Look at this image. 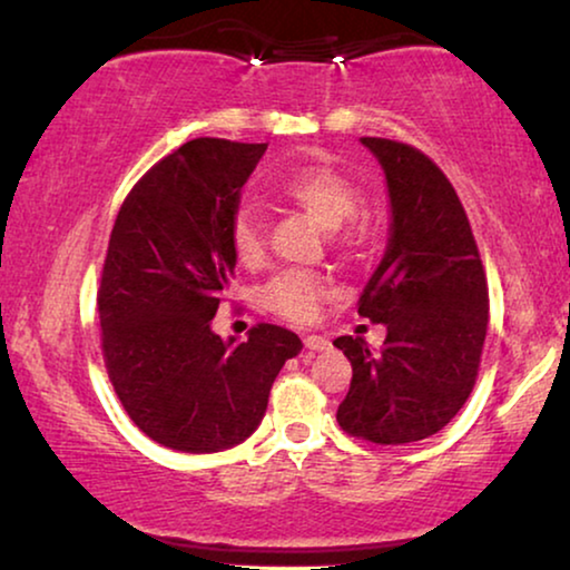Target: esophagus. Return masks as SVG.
<instances>
[{"label":"esophagus","mask_w":570,"mask_h":570,"mask_svg":"<svg viewBox=\"0 0 570 570\" xmlns=\"http://www.w3.org/2000/svg\"><path fill=\"white\" fill-rule=\"evenodd\" d=\"M303 345H306L311 353H324V350H330V340L316 337V334H308V337L303 340Z\"/></svg>","instance_id":"1"}]
</instances>
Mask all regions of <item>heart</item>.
I'll return each instance as SVG.
<instances>
[{"instance_id":"1","label":"heart","mask_w":570,"mask_h":570,"mask_svg":"<svg viewBox=\"0 0 570 570\" xmlns=\"http://www.w3.org/2000/svg\"><path fill=\"white\" fill-rule=\"evenodd\" d=\"M277 194L287 205L306 213L322 230H340L353 220L361 205V191L330 166H303L287 174L277 184ZM230 248L236 259L246 267L262 262L264 256V223L256 207H240L230 220ZM332 283L311 272H283L272 277L262 291L264 306L291 322H311L318 303L332 295Z\"/></svg>"}]
</instances>
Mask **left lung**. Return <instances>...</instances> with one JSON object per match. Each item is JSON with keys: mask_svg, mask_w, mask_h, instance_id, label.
I'll list each match as a JSON object with an SVG mask.
<instances>
[{"mask_svg": "<svg viewBox=\"0 0 570 570\" xmlns=\"http://www.w3.org/2000/svg\"><path fill=\"white\" fill-rule=\"evenodd\" d=\"M389 194V240L357 314L386 326L381 350L337 337L353 365L342 431L396 446L439 433L462 410L488 334V283L454 186L431 158L363 137Z\"/></svg>", "mask_w": 570, "mask_h": 570, "instance_id": "1", "label": "left lung"}]
</instances>
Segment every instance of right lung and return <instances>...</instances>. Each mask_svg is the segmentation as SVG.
I'll return each instance as SVG.
<instances>
[{"instance_id": "1", "label": "right lung", "mask_w": 570, "mask_h": 570, "mask_svg": "<svg viewBox=\"0 0 570 570\" xmlns=\"http://www.w3.org/2000/svg\"><path fill=\"white\" fill-rule=\"evenodd\" d=\"M267 145L191 139L147 170L116 215L98 291L108 379L153 441L184 454L238 446L259 428L298 334L246 342L213 318L236 269L230 220Z\"/></svg>"}]
</instances>
